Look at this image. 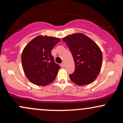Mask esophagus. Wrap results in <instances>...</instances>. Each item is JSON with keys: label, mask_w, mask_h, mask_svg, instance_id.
Here are the masks:
<instances>
[{"label": "esophagus", "mask_w": 123, "mask_h": 123, "mask_svg": "<svg viewBox=\"0 0 123 123\" xmlns=\"http://www.w3.org/2000/svg\"><path fill=\"white\" fill-rule=\"evenodd\" d=\"M61 66L62 67H65V62H62L61 63Z\"/></svg>", "instance_id": "esophagus-1"}]
</instances>
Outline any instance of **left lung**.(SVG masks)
<instances>
[{
    "instance_id": "obj_1",
    "label": "left lung",
    "mask_w": 123,
    "mask_h": 123,
    "mask_svg": "<svg viewBox=\"0 0 123 123\" xmlns=\"http://www.w3.org/2000/svg\"><path fill=\"white\" fill-rule=\"evenodd\" d=\"M62 40L67 44L75 63L69 77L78 86L91 84L97 79L102 64V53L96 43L83 33H73Z\"/></svg>"
}]
</instances>
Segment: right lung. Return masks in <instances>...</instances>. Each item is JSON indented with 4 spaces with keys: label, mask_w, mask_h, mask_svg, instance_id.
Here are the masks:
<instances>
[{
    "label": "right lung",
    "mask_w": 123,
    "mask_h": 123,
    "mask_svg": "<svg viewBox=\"0 0 123 123\" xmlns=\"http://www.w3.org/2000/svg\"><path fill=\"white\" fill-rule=\"evenodd\" d=\"M61 40L38 36L25 46L21 55L25 74L35 85L46 86L55 79L60 66L54 61L51 50Z\"/></svg>",
    "instance_id": "obj_1"
}]
</instances>
